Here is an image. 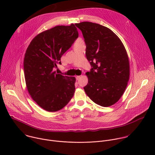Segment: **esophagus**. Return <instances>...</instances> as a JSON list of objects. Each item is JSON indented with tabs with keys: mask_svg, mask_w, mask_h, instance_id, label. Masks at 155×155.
Instances as JSON below:
<instances>
[{
	"mask_svg": "<svg viewBox=\"0 0 155 155\" xmlns=\"http://www.w3.org/2000/svg\"><path fill=\"white\" fill-rule=\"evenodd\" d=\"M80 77H81L80 76H76V77H75V78H76V79H77V80H78L80 78Z\"/></svg>",
	"mask_w": 155,
	"mask_h": 155,
	"instance_id": "esophagus-1",
	"label": "esophagus"
}]
</instances>
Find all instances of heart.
<instances>
[{"label": "heart", "mask_w": 155, "mask_h": 155, "mask_svg": "<svg viewBox=\"0 0 155 155\" xmlns=\"http://www.w3.org/2000/svg\"><path fill=\"white\" fill-rule=\"evenodd\" d=\"M83 43V42H82V40H81V38H78V39L76 40L75 43V45H78V44H79V43Z\"/></svg>", "instance_id": "1"}]
</instances>
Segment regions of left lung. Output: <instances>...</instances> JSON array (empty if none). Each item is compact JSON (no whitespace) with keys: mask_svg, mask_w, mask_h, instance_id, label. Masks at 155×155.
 I'll return each instance as SVG.
<instances>
[{"mask_svg":"<svg viewBox=\"0 0 155 155\" xmlns=\"http://www.w3.org/2000/svg\"><path fill=\"white\" fill-rule=\"evenodd\" d=\"M84 38L86 56L91 69L86 73L84 87L94 102L102 106L114 105L123 94L129 78V62L119 37L107 27L91 22L75 24Z\"/></svg>","mask_w":155,"mask_h":155,"instance_id":"obj_1","label":"left lung"}]
</instances>
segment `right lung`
<instances>
[{
    "label": "right lung",
    "instance_id": "add662e5",
    "mask_svg": "<svg viewBox=\"0 0 155 155\" xmlns=\"http://www.w3.org/2000/svg\"><path fill=\"white\" fill-rule=\"evenodd\" d=\"M78 37L74 24L55 26L35 36L26 50L24 71L27 89L32 99L48 112L62 109L74 96L75 78L54 70Z\"/></svg>",
    "mask_w": 155,
    "mask_h": 155
}]
</instances>
